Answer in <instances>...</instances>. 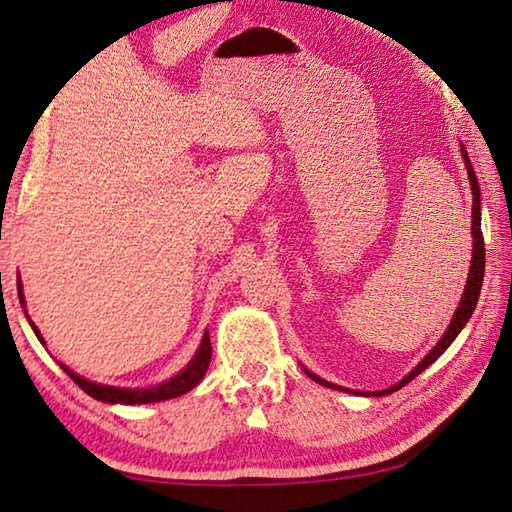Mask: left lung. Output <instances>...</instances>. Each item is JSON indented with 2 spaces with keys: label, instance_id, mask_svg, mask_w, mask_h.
<instances>
[{
  "label": "left lung",
  "instance_id": "obj_1",
  "mask_svg": "<svg viewBox=\"0 0 512 512\" xmlns=\"http://www.w3.org/2000/svg\"><path fill=\"white\" fill-rule=\"evenodd\" d=\"M461 155H463V162H465V169H467V178H470V185H472V262H470V273H467L465 291H463V296H461V302H458V307L454 311L452 323H449V327L445 329V334L440 336V341L433 345V350H429L427 357H424L418 363V366H415L409 372V375L397 381V384L391 386V388H384V391H368V393L366 391H350V388L336 386V384H332V381L318 377V375H314V372L302 366V370H305L307 375L316 381V384L327 386V388H334V391H345V393L366 395V397H381V395L400 391L402 386H406L411 379L418 377L422 370H427L431 363L436 361L440 354H443L449 348V345L454 343L456 336L461 334V329L467 325V320L472 318V311L476 307V302H479V293H481V284H483V273H485V248H483V235H481V187H479V180H476V173L472 169L470 158H467V151H465L463 144H461Z\"/></svg>",
  "mask_w": 512,
  "mask_h": 512
}]
</instances>
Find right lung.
<instances>
[{
    "instance_id": "right-lung-1",
    "label": "right lung",
    "mask_w": 512,
    "mask_h": 512,
    "mask_svg": "<svg viewBox=\"0 0 512 512\" xmlns=\"http://www.w3.org/2000/svg\"><path fill=\"white\" fill-rule=\"evenodd\" d=\"M17 296H20V305L27 307V302H24V291H22L20 277H17ZM24 314H27V309H24ZM27 318H29V314H27ZM29 325L33 329V334L38 336V341L45 343V339H42V334H40V329L36 327V323H33L31 318H29ZM210 359H212V343H210V332L205 329L201 345H198V350L192 357V361H189L187 366L178 372V375H173L171 379L162 381V384L151 386V388H119V386L97 384V381H90V379H85L81 375H76V372L69 370L65 363H58V366L63 368L67 375L83 388L85 393L94 397V400L106 402V404H151V402L173 400V397H180V395L192 391L198 381L205 377L207 366H210Z\"/></svg>"
}]
</instances>
